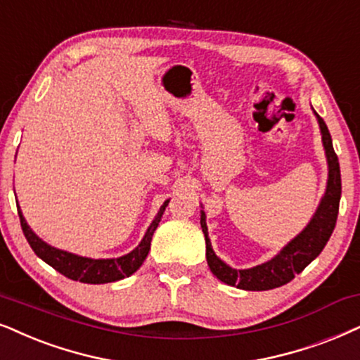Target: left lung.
<instances>
[{"mask_svg": "<svg viewBox=\"0 0 360 360\" xmlns=\"http://www.w3.org/2000/svg\"><path fill=\"white\" fill-rule=\"evenodd\" d=\"M314 116L317 117V122H319L322 146H324L327 159L326 191L307 226L294 239H290L274 257L259 264V266L249 267V269H234L229 264H226L212 251L206 224V212H204L201 204V227L204 239H206L207 266L212 274L224 284L234 285V288L244 290H269L281 288V285L292 281L295 274L306 269L309 264L319 256L322 249L326 248L327 240H329L332 231L335 227V221H338L342 186H340L339 159L334 153L329 129H327L324 120L316 111H314Z\"/></svg>", "mask_w": 360, "mask_h": 360, "instance_id": "left-lung-1", "label": "left lung"}]
</instances>
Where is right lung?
Listing matches in <instances>:
<instances>
[{
  "instance_id": "add662e5",
  "label": "right lung",
  "mask_w": 360,
  "mask_h": 360,
  "mask_svg": "<svg viewBox=\"0 0 360 360\" xmlns=\"http://www.w3.org/2000/svg\"><path fill=\"white\" fill-rule=\"evenodd\" d=\"M167 204H169V199L162 202V206L159 207L156 217H154L148 227L146 234H144V238L141 239V243L136 245L133 251L121 257L111 259L84 257L78 256V254L63 251V249L54 248V245H49L28 226V222H26L20 209V204H16V206L18 214H20L22 233H25V238L28 239L31 249H33L36 256L49 264L53 269H56L63 276H66L68 279L84 282V284H106V282H116L124 279V277H129L139 269L141 264L148 257L149 249H151L153 234L159 226V221H161Z\"/></svg>"
}]
</instances>
